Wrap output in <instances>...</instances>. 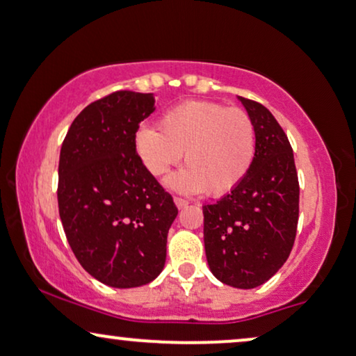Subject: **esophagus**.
Masks as SVG:
<instances>
[{"instance_id":"obj_1","label":"esophagus","mask_w":356,"mask_h":356,"mask_svg":"<svg viewBox=\"0 0 356 356\" xmlns=\"http://www.w3.org/2000/svg\"><path fill=\"white\" fill-rule=\"evenodd\" d=\"M175 204H177L178 209H183V207L188 206V201L186 200H181V197H175Z\"/></svg>"}]
</instances>
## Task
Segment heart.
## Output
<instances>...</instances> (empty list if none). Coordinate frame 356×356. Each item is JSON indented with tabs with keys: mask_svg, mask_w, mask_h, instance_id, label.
I'll return each instance as SVG.
<instances>
[{
	"mask_svg": "<svg viewBox=\"0 0 356 356\" xmlns=\"http://www.w3.org/2000/svg\"><path fill=\"white\" fill-rule=\"evenodd\" d=\"M134 149L154 178L165 177L184 152L186 167L172 175L167 186L184 195L204 191L219 197L237 188L250 172L257 131L243 109L212 101H188L159 119V131L138 129Z\"/></svg>",
	"mask_w": 356,
	"mask_h": 356,
	"instance_id": "1",
	"label": "heart"
}]
</instances>
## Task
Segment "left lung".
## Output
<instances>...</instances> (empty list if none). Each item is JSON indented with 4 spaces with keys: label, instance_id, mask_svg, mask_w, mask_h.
<instances>
[{
    "label": "left lung",
    "instance_id": "obj_1",
    "mask_svg": "<svg viewBox=\"0 0 356 356\" xmlns=\"http://www.w3.org/2000/svg\"><path fill=\"white\" fill-rule=\"evenodd\" d=\"M257 131V154L237 188L202 206L204 248L220 283L252 289L288 260L299 218V183L288 137L265 106L237 96Z\"/></svg>",
    "mask_w": 356,
    "mask_h": 356
}]
</instances>
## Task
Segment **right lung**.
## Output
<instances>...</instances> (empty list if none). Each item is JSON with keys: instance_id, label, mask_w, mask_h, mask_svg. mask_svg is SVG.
<instances>
[{"instance_id": "add662e5", "label": "right lung", "mask_w": 356, "mask_h": 356, "mask_svg": "<svg viewBox=\"0 0 356 356\" xmlns=\"http://www.w3.org/2000/svg\"><path fill=\"white\" fill-rule=\"evenodd\" d=\"M155 96L118 91L86 106L60 150L58 212L76 260L111 288L154 281L178 209L134 149Z\"/></svg>"}]
</instances>
